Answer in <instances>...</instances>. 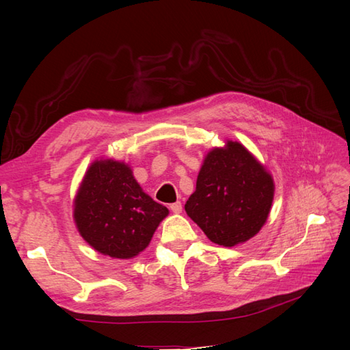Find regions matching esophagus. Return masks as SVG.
Segmentation results:
<instances>
[{"instance_id": "esophagus-1", "label": "esophagus", "mask_w": 350, "mask_h": 350, "mask_svg": "<svg viewBox=\"0 0 350 350\" xmlns=\"http://www.w3.org/2000/svg\"><path fill=\"white\" fill-rule=\"evenodd\" d=\"M169 208H171V211H172V213H181V211H183V204L181 203H179V201H176V203H172L171 206H169Z\"/></svg>"}]
</instances>
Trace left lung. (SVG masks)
Segmentation results:
<instances>
[{
  "mask_svg": "<svg viewBox=\"0 0 350 350\" xmlns=\"http://www.w3.org/2000/svg\"><path fill=\"white\" fill-rule=\"evenodd\" d=\"M273 196L274 183L266 167L241 143L228 140L204 157L185 211L211 242L235 247L258 234Z\"/></svg>",
  "mask_w": 350,
  "mask_h": 350,
  "instance_id": "1",
  "label": "left lung"
}]
</instances>
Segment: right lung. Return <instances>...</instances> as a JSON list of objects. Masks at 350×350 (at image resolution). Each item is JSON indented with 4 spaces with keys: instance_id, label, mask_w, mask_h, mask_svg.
Instances as JSON below:
<instances>
[{
    "instance_id": "obj_1",
    "label": "right lung",
    "mask_w": 350,
    "mask_h": 350,
    "mask_svg": "<svg viewBox=\"0 0 350 350\" xmlns=\"http://www.w3.org/2000/svg\"><path fill=\"white\" fill-rule=\"evenodd\" d=\"M169 210L147 196L124 162H93L74 198V221L92 248L112 258H133L149 245Z\"/></svg>"
}]
</instances>
